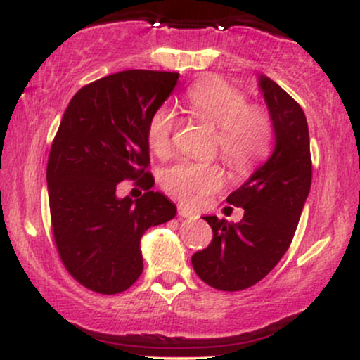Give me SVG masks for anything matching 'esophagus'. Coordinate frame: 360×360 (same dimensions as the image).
Returning a JSON list of instances; mask_svg holds the SVG:
<instances>
[{
    "mask_svg": "<svg viewBox=\"0 0 360 360\" xmlns=\"http://www.w3.org/2000/svg\"><path fill=\"white\" fill-rule=\"evenodd\" d=\"M177 213H179L181 218H189V220H194V218H196V213H193L191 210L184 208V206H179V208H177Z\"/></svg>",
    "mask_w": 360,
    "mask_h": 360,
    "instance_id": "1",
    "label": "esophagus"
}]
</instances>
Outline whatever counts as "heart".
I'll return each mask as SVG.
<instances>
[{
  "label": "heart",
  "instance_id": "obj_1",
  "mask_svg": "<svg viewBox=\"0 0 360 360\" xmlns=\"http://www.w3.org/2000/svg\"><path fill=\"white\" fill-rule=\"evenodd\" d=\"M186 103L198 118L218 128L217 146L220 154L235 169H249L262 159L272 142V122L266 110L249 106L245 94L229 82L208 77L198 81L186 93ZM176 128V113L160 106L147 125V140L152 150L166 155ZM223 171L217 164L179 160L162 174V186L186 205H198L210 193L220 189Z\"/></svg>",
  "mask_w": 360,
  "mask_h": 360
}]
</instances>
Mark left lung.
Instances as JSON below:
<instances>
[{"mask_svg":"<svg viewBox=\"0 0 360 360\" xmlns=\"http://www.w3.org/2000/svg\"><path fill=\"white\" fill-rule=\"evenodd\" d=\"M269 111L274 150L240 188L226 198L243 208L238 223L203 217L213 240L196 252V274L212 288L240 291L254 286L286 254L311 188L308 123L301 106L267 76H257Z\"/></svg>","mask_w":360,"mask_h":360,"instance_id":"8db88e82","label":"left lung"}]
</instances>
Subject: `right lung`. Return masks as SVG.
<instances>
[{"mask_svg":"<svg viewBox=\"0 0 360 360\" xmlns=\"http://www.w3.org/2000/svg\"><path fill=\"white\" fill-rule=\"evenodd\" d=\"M177 79V72L140 69L110 74L77 91L60 120L47 164L53 238L72 278L91 291L130 288L143 271L142 235L176 217V205L150 191L146 167L148 120ZM123 179L149 191L120 198Z\"/></svg>","mask_w":360,"mask_h":360,"instance_id":"right-lung-1","label":"right lung"}]
</instances>
